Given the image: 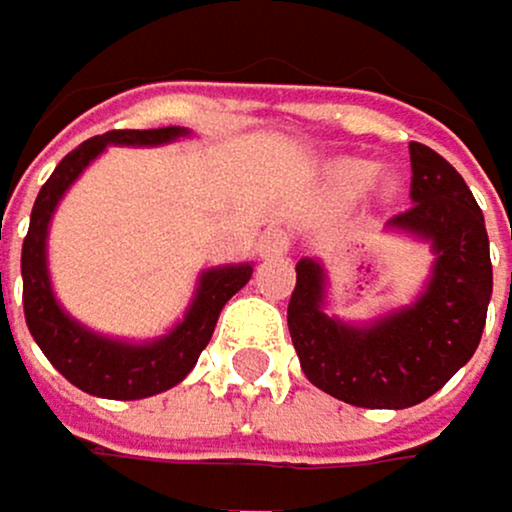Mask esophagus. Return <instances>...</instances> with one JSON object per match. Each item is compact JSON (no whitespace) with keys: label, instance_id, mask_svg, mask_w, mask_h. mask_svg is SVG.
Here are the masks:
<instances>
[{"label":"esophagus","instance_id":"34e87169","mask_svg":"<svg viewBox=\"0 0 512 512\" xmlns=\"http://www.w3.org/2000/svg\"><path fill=\"white\" fill-rule=\"evenodd\" d=\"M261 254L264 258H279V254H285L288 251V236L282 233V230H267L264 236H261Z\"/></svg>","mask_w":512,"mask_h":512}]
</instances>
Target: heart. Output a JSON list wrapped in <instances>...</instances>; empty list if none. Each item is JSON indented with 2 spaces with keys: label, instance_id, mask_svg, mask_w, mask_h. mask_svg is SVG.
Masks as SVG:
<instances>
[{
  "label": "heart",
  "instance_id": "1",
  "mask_svg": "<svg viewBox=\"0 0 512 512\" xmlns=\"http://www.w3.org/2000/svg\"><path fill=\"white\" fill-rule=\"evenodd\" d=\"M334 178H338V184L350 193H359L365 187L375 184L378 178V165L375 162H365V159H350V162H341L338 168H334Z\"/></svg>",
  "mask_w": 512,
  "mask_h": 512
}]
</instances>
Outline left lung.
<instances>
[{
	"instance_id": "left-lung-1",
	"label": "left lung",
	"mask_w": 512,
	"mask_h": 512,
	"mask_svg": "<svg viewBox=\"0 0 512 512\" xmlns=\"http://www.w3.org/2000/svg\"><path fill=\"white\" fill-rule=\"evenodd\" d=\"M411 205L390 233L430 242L436 254L415 301L368 322L325 310L328 276L316 258L298 261L288 331L310 384L359 408H408L442 390L482 338L491 301V258L482 208L439 153L408 144Z\"/></svg>"
}]
</instances>
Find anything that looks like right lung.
Returning a JSON list of instances; mask_svg holds the SVG:
<instances>
[{"label": "right lung", "instance_id": "obj_1", "mask_svg": "<svg viewBox=\"0 0 512 512\" xmlns=\"http://www.w3.org/2000/svg\"><path fill=\"white\" fill-rule=\"evenodd\" d=\"M187 134L190 128L181 125L147 128V131L125 128V131L97 134L61 159V165L54 168V174L42 184L36 196L30 230L21 251L27 328L39 350L48 356V362L73 387L91 396L147 399L181 384L193 371L199 353L208 347L224 304L254 273V264H224V267L202 270L184 319L153 341L107 338V334L91 331L88 325L73 319L61 307V301L54 298L51 276H48V227L64 193L79 181V174L107 147H162L171 141H181Z\"/></svg>", "mask_w": 512, "mask_h": 512}]
</instances>
